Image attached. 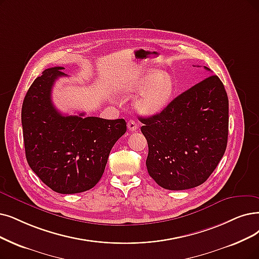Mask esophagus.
<instances>
[{"mask_svg": "<svg viewBox=\"0 0 259 259\" xmlns=\"http://www.w3.org/2000/svg\"><path fill=\"white\" fill-rule=\"evenodd\" d=\"M127 127L131 132H135L137 128H138V124L135 120H130L127 122Z\"/></svg>", "mask_w": 259, "mask_h": 259, "instance_id": "esophagus-1", "label": "esophagus"}]
</instances>
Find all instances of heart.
<instances>
[{"label":"heart","instance_id":"1","mask_svg":"<svg viewBox=\"0 0 259 259\" xmlns=\"http://www.w3.org/2000/svg\"><path fill=\"white\" fill-rule=\"evenodd\" d=\"M134 90L140 91L135 107L144 115H155L169 105L174 94V80L165 72L151 70L139 76Z\"/></svg>","mask_w":259,"mask_h":259}]
</instances>
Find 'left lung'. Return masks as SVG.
Returning <instances> with one entry per match:
<instances>
[{
	"instance_id": "left-lung-1",
	"label": "left lung",
	"mask_w": 259,
	"mask_h": 259,
	"mask_svg": "<svg viewBox=\"0 0 259 259\" xmlns=\"http://www.w3.org/2000/svg\"><path fill=\"white\" fill-rule=\"evenodd\" d=\"M139 120L149 146L146 163L150 177L164 189H190L207 180L223 157L229 99L220 78L211 74L161 112Z\"/></svg>"
}]
</instances>
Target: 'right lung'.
<instances>
[{
  "label": "right lung",
  "mask_w": 259,
  "mask_h": 259,
  "mask_svg": "<svg viewBox=\"0 0 259 259\" xmlns=\"http://www.w3.org/2000/svg\"><path fill=\"white\" fill-rule=\"evenodd\" d=\"M49 68L30 85L21 111L26 160L52 190L79 193L94 188L104 173L110 150L126 132L124 119L65 116L52 102V88L67 76Z\"/></svg>",
  "instance_id": "obj_1"
}]
</instances>
